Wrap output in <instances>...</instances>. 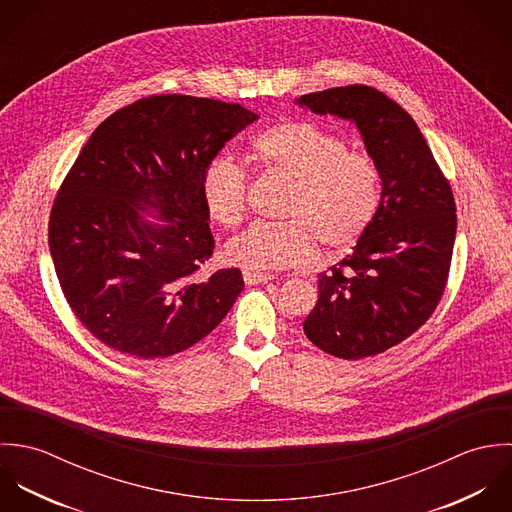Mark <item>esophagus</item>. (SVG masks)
Segmentation results:
<instances>
[{
  "label": "esophagus",
  "instance_id": "obj_1",
  "mask_svg": "<svg viewBox=\"0 0 512 512\" xmlns=\"http://www.w3.org/2000/svg\"><path fill=\"white\" fill-rule=\"evenodd\" d=\"M273 279V275L269 273H243V281L247 285H263V283H269Z\"/></svg>",
  "mask_w": 512,
  "mask_h": 512
}]
</instances>
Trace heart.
Masks as SVG:
<instances>
[{
  "instance_id": "obj_1",
  "label": "heart",
  "mask_w": 512,
  "mask_h": 512,
  "mask_svg": "<svg viewBox=\"0 0 512 512\" xmlns=\"http://www.w3.org/2000/svg\"><path fill=\"white\" fill-rule=\"evenodd\" d=\"M253 158L267 172L291 182L285 223L257 221L231 239L223 257L247 273L303 267L316 241L330 253L356 245L380 207V170L366 152L314 122L287 120L253 140ZM202 200L213 221L237 225L245 215L247 178L229 158H215L202 174Z\"/></svg>"
}]
</instances>
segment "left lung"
Wrapping results in <instances>:
<instances>
[{
    "label": "left lung",
    "mask_w": 512,
    "mask_h": 512,
    "mask_svg": "<svg viewBox=\"0 0 512 512\" xmlns=\"http://www.w3.org/2000/svg\"><path fill=\"white\" fill-rule=\"evenodd\" d=\"M297 103L352 120L382 180L372 225L352 255L318 275L303 328L336 358L376 356L423 326L443 297L457 231L453 192L413 118L384 93L348 85Z\"/></svg>",
    "instance_id": "1"
}]
</instances>
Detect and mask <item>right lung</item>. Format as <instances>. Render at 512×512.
Segmentation results:
<instances>
[{"label": "right lung", "instance_id": "obj_1", "mask_svg": "<svg viewBox=\"0 0 512 512\" xmlns=\"http://www.w3.org/2000/svg\"><path fill=\"white\" fill-rule=\"evenodd\" d=\"M257 118L241 104L156 95L110 114L83 146L51 209L49 249L69 307L108 348L174 356L233 307L239 269L200 275L215 247L200 186Z\"/></svg>", "mask_w": 512, "mask_h": 512}]
</instances>
